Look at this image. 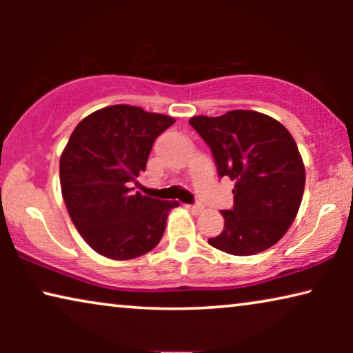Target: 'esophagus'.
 I'll return each instance as SVG.
<instances>
[{
  "mask_svg": "<svg viewBox=\"0 0 353 353\" xmlns=\"http://www.w3.org/2000/svg\"><path fill=\"white\" fill-rule=\"evenodd\" d=\"M188 209H190L191 212H194V214H199V212L204 210V205H202L201 202H196V204H192V205H188Z\"/></svg>",
  "mask_w": 353,
  "mask_h": 353,
  "instance_id": "1",
  "label": "esophagus"
}]
</instances>
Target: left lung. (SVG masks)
<instances>
[{
	"mask_svg": "<svg viewBox=\"0 0 353 353\" xmlns=\"http://www.w3.org/2000/svg\"><path fill=\"white\" fill-rule=\"evenodd\" d=\"M190 125L210 148L219 176L236 183L233 209L221 210L223 231L209 244L231 255L272 248L296 219L305 188V168L291 133L254 110L197 115Z\"/></svg>",
	"mask_w": 353,
	"mask_h": 353,
	"instance_id": "8db88e82",
	"label": "left lung"
}]
</instances>
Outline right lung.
I'll use <instances>...</instances> for the list:
<instances>
[{
    "instance_id": "add662e5",
    "label": "right lung",
    "mask_w": 353,
    "mask_h": 353,
    "mask_svg": "<svg viewBox=\"0 0 353 353\" xmlns=\"http://www.w3.org/2000/svg\"><path fill=\"white\" fill-rule=\"evenodd\" d=\"M175 123L133 105H110L77 125L61 156L62 197L90 248L130 260L156 248L175 201L133 192L159 134Z\"/></svg>"
}]
</instances>
